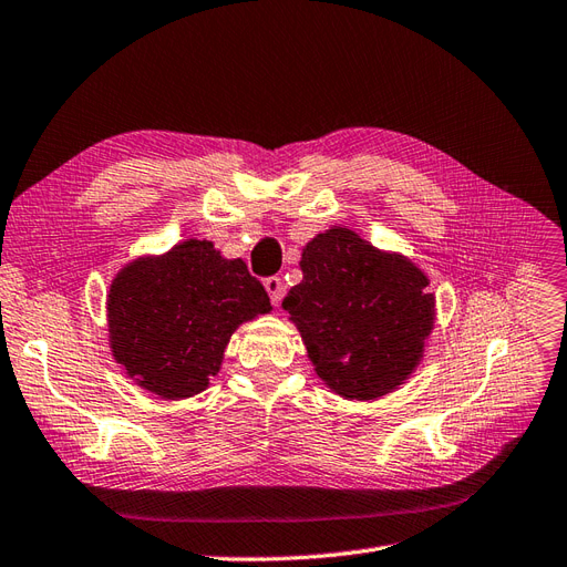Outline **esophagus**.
Wrapping results in <instances>:
<instances>
[{
	"label": "esophagus",
	"mask_w": 567,
	"mask_h": 567,
	"mask_svg": "<svg viewBox=\"0 0 567 567\" xmlns=\"http://www.w3.org/2000/svg\"><path fill=\"white\" fill-rule=\"evenodd\" d=\"M265 290L269 293V300L271 305H279L284 300V293H286V286L281 281V277H267L265 279Z\"/></svg>",
	"instance_id": "esophagus-1"
}]
</instances>
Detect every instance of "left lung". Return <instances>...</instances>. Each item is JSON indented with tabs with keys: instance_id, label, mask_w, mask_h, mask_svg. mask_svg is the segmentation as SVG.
<instances>
[{
	"instance_id": "1",
	"label": "left lung",
	"mask_w": 567,
	"mask_h": 567,
	"mask_svg": "<svg viewBox=\"0 0 567 567\" xmlns=\"http://www.w3.org/2000/svg\"><path fill=\"white\" fill-rule=\"evenodd\" d=\"M302 281L284 310L296 321L319 379L348 400H373L406 381L433 331L425 274L350 229H329L302 250Z\"/></svg>"
}]
</instances>
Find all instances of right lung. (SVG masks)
I'll return each instance as SVG.
<instances>
[{"mask_svg":"<svg viewBox=\"0 0 567 567\" xmlns=\"http://www.w3.org/2000/svg\"><path fill=\"white\" fill-rule=\"evenodd\" d=\"M271 310L265 286L244 260H225L210 241H188L142 257L109 293L113 357L130 379L165 400L208 388L238 323Z\"/></svg>","mask_w":567,"mask_h":567,"instance_id":"add662e5","label":"right lung"}]
</instances>
